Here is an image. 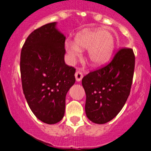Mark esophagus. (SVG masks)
<instances>
[{"mask_svg": "<svg viewBox=\"0 0 151 151\" xmlns=\"http://www.w3.org/2000/svg\"><path fill=\"white\" fill-rule=\"evenodd\" d=\"M75 76H76V79L77 82H80L81 80L83 78V74L81 71H76L75 73Z\"/></svg>", "mask_w": 151, "mask_h": 151, "instance_id": "1", "label": "esophagus"}]
</instances>
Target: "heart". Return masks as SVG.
<instances>
[{
    "instance_id": "heart-1",
    "label": "heart",
    "mask_w": 151,
    "mask_h": 151,
    "mask_svg": "<svg viewBox=\"0 0 151 151\" xmlns=\"http://www.w3.org/2000/svg\"><path fill=\"white\" fill-rule=\"evenodd\" d=\"M66 51L72 60L79 57L81 50H87L88 57L93 66H99L110 59L115 48L114 36L107 30H85L78 33L74 42L67 41Z\"/></svg>"
}]
</instances>
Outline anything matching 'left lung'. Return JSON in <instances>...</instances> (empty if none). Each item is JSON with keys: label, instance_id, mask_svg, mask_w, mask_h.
Wrapping results in <instances>:
<instances>
[{"label": "left lung", "instance_id": "left-lung-1", "mask_svg": "<svg viewBox=\"0 0 151 151\" xmlns=\"http://www.w3.org/2000/svg\"><path fill=\"white\" fill-rule=\"evenodd\" d=\"M134 63L132 49L124 47L109 63L83 77L85 113L91 122L106 123L120 112L130 94Z\"/></svg>", "mask_w": 151, "mask_h": 151}]
</instances>
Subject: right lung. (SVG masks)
<instances>
[{"mask_svg": "<svg viewBox=\"0 0 151 151\" xmlns=\"http://www.w3.org/2000/svg\"><path fill=\"white\" fill-rule=\"evenodd\" d=\"M46 24L28 36L20 55L23 94L37 118L55 124L63 118L66 95L76 82V69L65 63L66 37Z\"/></svg>", "mask_w": 151, "mask_h": 151, "instance_id": "right-lung-1", "label": "right lung"}]
</instances>
